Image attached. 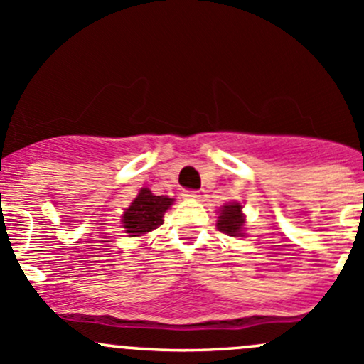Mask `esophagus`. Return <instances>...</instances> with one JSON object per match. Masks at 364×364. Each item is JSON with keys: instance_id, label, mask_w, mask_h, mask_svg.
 Listing matches in <instances>:
<instances>
[{"instance_id": "obj_1", "label": "esophagus", "mask_w": 364, "mask_h": 364, "mask_svg": "<svg viewBox=\"0 0 364 364\" xmlns=\"http://www.w3.org/2000/svg\"><path fill=\"white\" fill-rule=\"evenodd\" d=\"M183 197H185V198H198L200 195H198L197 190H185V192H183Z\"/></svg>"}]
</instances>
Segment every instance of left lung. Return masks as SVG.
<instances>
[{
	"label": "left lung",
	"mask_w": 364,
	"mask_h": 364,
	"mask_svg": "<svg viewBox=\"0 0 364 364\" xmlns=\"http://www.w3.org/2000/svg\"><path fill=\"white\" fill-rule=\"evenodd\" d=\"M240 205L239 204H228L225 205L223 211H221L220 221H218V228L221 232L227 233V235L239 237L242 235V227H244V218L240 214Z\"/></svg>",
	"instance_id": "left-lung-1"
}]
</instances>
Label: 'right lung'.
Masks as SVG:
<instances>
[{"label": "right lung", "instance_id": "right-lung-1", "mask_svg": "<svg viewBox=\"0 0 364 364\" xmlns=\"http://www.w3.org/2000/svg\"><path fill=\"white\" fill-rule=\"evenodd\" d=\"M172 198L164 195H153L148 188H143L131 208L124 214V228L125 233L131 237H139L164 223V213L169 209Z\"/></svg>", "mask_w": 364, "mask_h": 364}]
</instances>
